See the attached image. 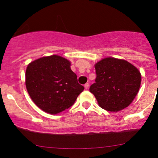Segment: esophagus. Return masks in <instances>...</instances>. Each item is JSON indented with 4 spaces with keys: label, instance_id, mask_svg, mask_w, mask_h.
<instances>
[{
    "label": "esophagus",
    "instance_id": "obj_1",
    "mask_svg": "<svg viewBox=\"0 0 158 158\" xmlns=\"http://www.w3.org/2000/svg\"><path fill=\"white\" fill-rule=\"evenodd\" d=\"M84 87H85V89H88V87H89V83H85V85H84Z\"/></svg>",
    "mask_w": 158,
    "mask_h": 158
}]
</instances>
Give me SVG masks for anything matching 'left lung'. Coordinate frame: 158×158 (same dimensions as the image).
Wrapping results in <instances>:
<instances>
[{"label": "left lung", "instance_id": "obj_1", "mask_svg": "<svg viewBox=\"0 0 158 158\" xmlns=\"http://www.w3.org/2000/svg\"><path fill=\"white\" fill-rule=\"evenodd\" d=\"M96 83L90 91L101 108L118 111L132 102L139 91L141 74L137 68L124 60L107 57L95 64Z\"/></svg>", "mask_w": 158, "mask_h": 158}]
</instances>
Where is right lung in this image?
<instances>
[{
  "instance_id": "1",
  "label": "right lung",
  "mask_w": 158,
  "mask_h": 158,
  "mask_svg": "<svg viewBox=\"0 0 158 158\" xmlns=\"http://www.w3.org/2000/svg\"><path fill=\"white\" fill-rule=\"evenodd\" d=\"M26 86L34 103L50 114L72 106L84 90L71 70L70 61L58 55L44 57L29 63L26 70Z\"/></svg>"
}]
</instances>
